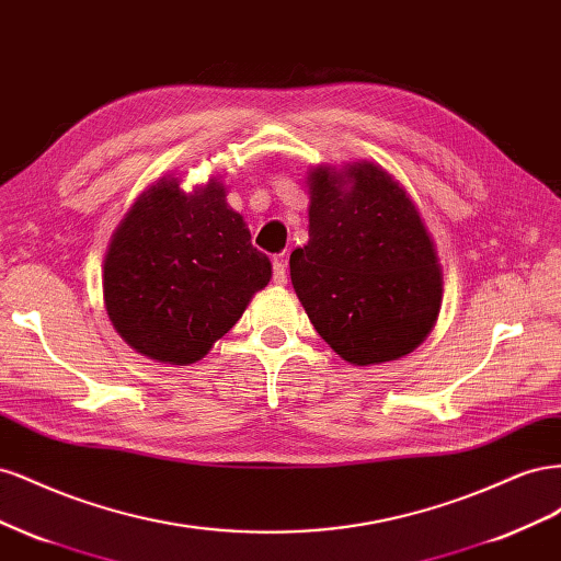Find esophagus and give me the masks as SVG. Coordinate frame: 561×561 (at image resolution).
I'll return each mask as SVG.
<instances>
[{
  "instance_id": "34e87169",
  "label": "esophagus",
  "mask_w": 561,
  "mask_h": 561,
  "mask_svg": "<svg viewBox=\"0 0 561 561\" xmlns=\"http://www.w3.org/2000/svg\"><path fill=\"white\" fill-rule=\"evenodd\" d=\"M287 254L280 252L274 257V283L276 285H285L287 283Z\"/></svg>"
}]
</instances>
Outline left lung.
Segmentation results:
<instances>
[{
  "mask_svg": "<svg viewBox=\"0 0 561 561\" xmlns=\"http://www.w3.org/2000/svg\"><path fill=\"white\" fill-rule=\"evenodd\" d=\"M307 186L309 241L290 254V278L316 332L358 367L412 353L443 304V266L414 201L375 161L313 165Z\"/></svg>",
  "mask_w": 561,
  "mask_h": 561,
  "instance_id": "8db88e82",
  "label": "left lung"
}]
</instances>
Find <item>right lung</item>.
<instances>
[{"label": "right lung", "instance_id": "obj_1", "mask_svg": "<svg viewBox=\"0 0 561 561\" xmlns=\"http://www.w3.org/2000/svg\"><path fill=\"white\" fill-rule=\"evenodd\" d=\"M268 280L271 262L252 248L217 178L192 192L173 175L149 184L103 260V299L118 336L175 367L201 360Z\"/></svg>", "mask_w": 561, "mask_h": 561}]
</instances>
